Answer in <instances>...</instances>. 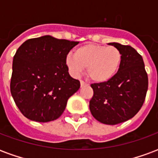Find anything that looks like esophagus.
<instances>
[{"label": "esophagus", "instance_id": "obj_1", "mask_svg": "<svg viewBox=\"0 0 158 158\" xmlns=\"http://www.w3.org/2000/svg\"><path fill=\"white\" fill-rule=\"evenodd\" d=\"M80 85H81V87H83V86L88 85V84L85 82V81H83V80H81V81H80Z\"/></svg>", "mask_w": 158, "mask_h": 158}]
</instances>
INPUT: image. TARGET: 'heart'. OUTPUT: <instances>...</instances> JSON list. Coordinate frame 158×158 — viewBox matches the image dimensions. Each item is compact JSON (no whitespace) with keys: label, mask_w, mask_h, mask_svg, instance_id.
Wrapping results in <instances>:
<instances>
[{"label":"heart","mask_w":158,"mask_h":158,"mask_svg":"<svg viewBox=\"0 0 158 158\" xmlns=\"http://www.w3.org/2000/svg\"><path fill=\"white\" fill-rule=\"evenodd\" d=\"M122 61V53L115 46L86 44L66 57V64L73 75H78L86 67L92 81L104 83L114 77Z\"/></svg>","instance_id":"b5f03b06"}]
</instances>
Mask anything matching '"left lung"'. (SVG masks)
Returning <instances> with one entry per match:
<instances>
[{"instance_id": "8db88e82", "label": "left lung", "mask_w": 158, "mask_h": 158, "mask_svg": "<svg viewBox=\"0 0 158 158\" xmlns=\"http://www.w3.org/2000/svg\"><path fill=\"white\" fill-rule=\"evenodd\" d=\"M122 53V61L113 78L90 85L94 91L89 110L99 122L114 125L125 122L138 113L146 99L148 77L143 58L130 45L113 42Z\"/></svg>"}]
</instances>
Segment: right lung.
Returning a JSON list of instances; mask_svg holds the SVG:
<instances>
[{"label":"right lung","mask_w":158,"mask_h":158,"mask_svg":"<svg viewBox=\"0 0 158 158\" xmlns=\"http://www.w3.org/2000/svg\"><path fill=\"white\" fill-rule=\"evenodd\" d=\"M78 41L44 35L29 39L17 50L10 89L23 115L46 123L61 116L67 102L80 87L69 75L66 57Z\"/></svg>","instance_id":"1"}]
</instances>
